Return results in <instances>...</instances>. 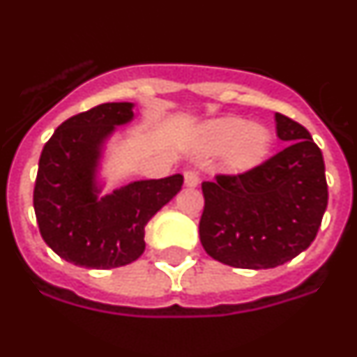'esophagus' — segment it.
Segmentation results:
<instances>
[{"label": "esophagus", "mask_w": 357, "mask_h": 357, "mask_svg": "<svg viewBox=\"0 0 357 357\" xmlns=\"http://www.w3.org/2000/svg\"><path fill=\"white\" fill-rule=\"evenodd\" d=\"M183 178H185V185H187V187H197V183H199V174L192 169L185 170Z\"/></svg>", "instance_id": "obj_1"}]
</instances>
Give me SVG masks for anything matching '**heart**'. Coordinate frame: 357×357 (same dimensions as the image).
<instances>
[{
    "mask_svg": "<svg viewBox=\"0 0 357 357\" xmlns=\"http://www.w3.org/2000/svg\"><path fill=\"white\" fill-rule=\"evenodd\" d=\"M272 136L263 125H248L241 118H221L208 123L202 134V151L220 154L227 151L230 170L243 172L254 169L266 158Z\"/></svg>",
    "mask_w": 357,
    "mask_h": 357,
    "instance_id": "b5f03b06",
    "label": "heart"
}]
</instances>
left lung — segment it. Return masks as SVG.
<instances>
[{
	"label": "left lung",
	"mask_w": 357,
	"mask_h": 357,
	"mask_svg": "<svg viewBox=\"0 0 357 357\" xmlns=\"http://www.w3.org/2000/svg\"><path fill=\"white\" fill-rule=\"evenodd\" d=\"M289 145L241 174L203 181L199 239L215 261L236 268H274L312 243L328 202L325 163L303 125L275 112Z\"/></svg>",
	"instance_id": "8db88e82"
}]
</instances>
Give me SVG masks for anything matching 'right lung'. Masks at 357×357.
Segmentation results:
<instances>
[{"label":"right lung","mask_w":357,"mask_h":357,"mask_svg":"<svg viewBox=\"0 0 357 357\" xmlns=\"http://www.w3.org/2000/svg\"><path fill=\"white\" fill-rule=\"evenodd\" d=\"M132 103H103L63 121L40 155L34 212L45 243L65 261L116 268L145 250V225L183 185V176L146 179L98 199L94 170L103 139L130 121Z\"/></svg>","instance_id":"right-lung-1"}]
</instances>
